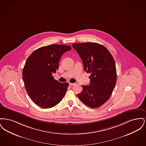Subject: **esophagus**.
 I'll return each mask as SVG.
<instances>
[{
	"mask_svg": "<svg viewBox=\"0 0 146 146\" xmlns=\"http://www.w3.org/2000/svg\"><path fill=\"white\" fill-rule=\"evenodd\" d=\"M70 84V86H73V85H75V84H76L71 83H70V84Z\"/></svg>",
	"mask_w": 146,
	"mask_h": 146,
	"instance_id": "esophagus-1",
	"label": "esophagus"
}]
</instances>
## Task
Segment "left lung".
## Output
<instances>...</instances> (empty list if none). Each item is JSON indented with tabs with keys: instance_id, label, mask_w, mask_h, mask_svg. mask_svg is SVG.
Masks as SVG:
<instances>
[{
	"instance_id": "left-lung-1",
	"label": "left lung",
	"mask_w": 146,
	"mask_h": 146,
	"mask_svg": "<svg viewBox=\"0 0 146 146\" xmlns=\"http://www.w3.org/2000/svg\"><path fill=\"white\" fill-rule=\"evenodd\" d=\"M76 50L87 73H90V85H82L83 90L77 94L86 106L98 108L111 97L117 82V70L113 56L104 45L96 42L74 43Z\"/></svg>"
}]
</instances>
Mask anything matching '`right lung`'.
<instances>
[{"instance_id":"1","label":"right lung","mask_w":146,"mask_h":146,"mask_svg":"<svg viewBox=\"0 0 146 146\" xmlns=\"http://www.w3.org/2000/svg\"><path fill=\"white\" fill-rule=\"evenodd\" d=\"M71 46L51 44L35 50L25 63L22 78L28 96L35 104L43 108H50L58 104L67 88L68 83H60L52 74L58 69L63 54Z\"/></svg>"}]
</instances>
